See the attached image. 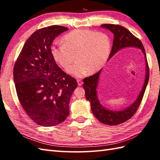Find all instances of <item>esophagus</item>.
<instances>
[{"label": "esophagus", "instance_id": "obj_1", "mask_svg": "<svg viewBox=\"0 0 160 160\" xmlns=\"http://www.w3.org/2000/svg\"><path fill=\"white\" fill-rule=\"evenodd\" d=\"M77 82H78V86H81V85H82V80H79V79L77 80Z\"/></svg>", "mask_w": 160, "mask_h": 160}]
</instances>
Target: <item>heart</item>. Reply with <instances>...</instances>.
<instances>
[{
	"instance_id": "obj_1",
	"label": "heart",
	"mask_w": 160,
	"mask_h": 160,
	"mask_svg": "<svg viewBox=\"0 0 160 160\" xmlns=\"http://www.w3.org/2000/svg\"><path fill=\"white\" fill-rule=\"evenodd\" d=\"M61 41L62 45L53 44L51 46L53 59L67 70L76 57L77 62L69 68L68 72L78 78L83 76L88 71L94 73L100 70L111 53V40L104 32L76 29L64 35Z\"/></svg>"
}]
</instances>
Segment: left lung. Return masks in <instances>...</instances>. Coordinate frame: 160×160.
<instances>
[{
  "mask_svg": "<svg viewBox=\"0 0 160 160\" xmlns=\"http://www.w3.org/2000/svg\"><path fill=\"white\" fill-rule=\"evenodd\" d=\"M101 28L108 29L114 35L113 46H112L108 60H110L115 53L122 49L126 48V47H135V48L141 49L142 53H144L146 61V76L143 87H142L136 100L123 110H108V108L104 107L98 100L97 87L102 69L93 76L85 78L83 80V87L85 91V96L87 100L89 101L91 111H92L95 117L104 124L111 126L118 125L129 120L132 116H133L135 112L137 111L142 98H143L146 88H147L148 82L149 69L147 60V55H146L143 45L140 40L132 35L127 29L122 26L113 25V24H104L101 25Z\"/></svg>",
  "mask_w": 160,
  "mask_h": 160,
  "instance_id": "left-lung-1",
  "label": "left lung"
}]
</instances>
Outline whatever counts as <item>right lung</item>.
I'll return each instance as SVG.
<instances>
[{
    "label": "right lung",
    "mask_w": 160,
    "mask_h": 160,
    "mask_svg": "<svg viewBox=\"0 0 160 160\" xmlns=\"http://www.w3.org/2000/svg\"><path fill=\"white\" fill-rule=\"evenodd\" d=\"M68 30L52 25L27 40L13 67V80L24 110L37 124L56 126L69 114V101L78 86L75 78L57 65L50 52L53 40Z\"/></svg>",
    "instance_id": "1"
}]
</instances>
